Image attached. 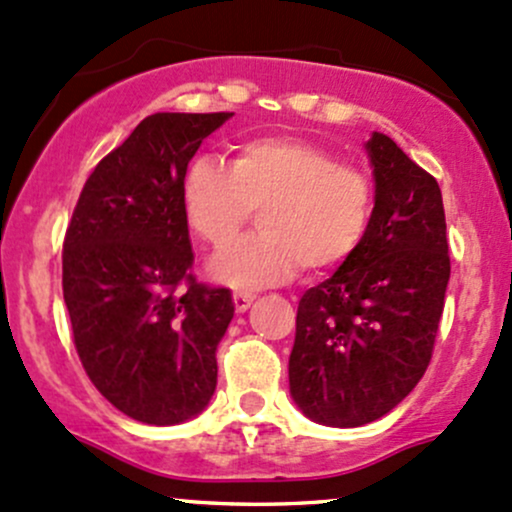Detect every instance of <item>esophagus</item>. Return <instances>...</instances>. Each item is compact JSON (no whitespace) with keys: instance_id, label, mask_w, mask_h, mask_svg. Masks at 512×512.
Wrapping results in <instances>:
<instances>
[{"instance_id":"obj_1","label":"esophagus","mask_w":512,"mask_h":512,"mask_svg":"<svg viewBox=\"0 0 512 512\" xmlns=\"http://www.w3.org/2000/svg\"><path fill=\"white\" fill-rule=\"evenodd\" d=\"M232 300H234L236 312H246L251 307V302H254V295H251V293H234Z\"/></svg>"}]
</instances>
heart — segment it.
<instances>
[{
  "instance_id": "1",
  "label": "heart",
  "mask_w": 512,
  "mask_h": 512,
  "mask_svg": "<svg viewBox=\"0 0 512 512\" xmlns=\"http://www.w3.org/2000/svg\"><path fill=\"white\" fill-rule=\"evenodd\" d=\"M183 212L212 249H224L261 212V234L239 241L210 263L212 276L234 288H261L344 266L364 244L373 217L371 178L332 151L261 136L236 146L232 166L192 158L183 175Z\"/></svg>"
}]
</instances>
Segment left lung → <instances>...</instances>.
<instances>
[{"label":"left lung","mask_w":512,"mask_h":512,"mask_svg":"<svg viewBox=\"0 0 512 512\" xmlns=\"http://www.w3.org/2000/svg\"><path fill=\"white\" fill-rule=\"evenodd\" d=\"M376 178L368 234L295 320L290 393L310 420L359 427L390 412L430 366L449 283L442 192L386 134L366 144Z\"/></svg>","instance_id":"obj_1"}]
</instances>
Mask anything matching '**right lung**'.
Segmentation results:
<instances>
[{"label": "right lung", "mask_w": 512, "mask_h": 512, "mask_svg": "<svg viewBox=\"0 0 512 512\" xmlns=\"http://www.w3.org/2000/svg\"><path fill=\"white\" fill-rule=\"evenodd\" d=\"M232 112L146 117L97 163L63 241V298L80 364L104 398L146 425L210 403L227 288L197 283L183 175Z\"/></svg>", "instance_id": "right-lung-1"}]
</instances>
